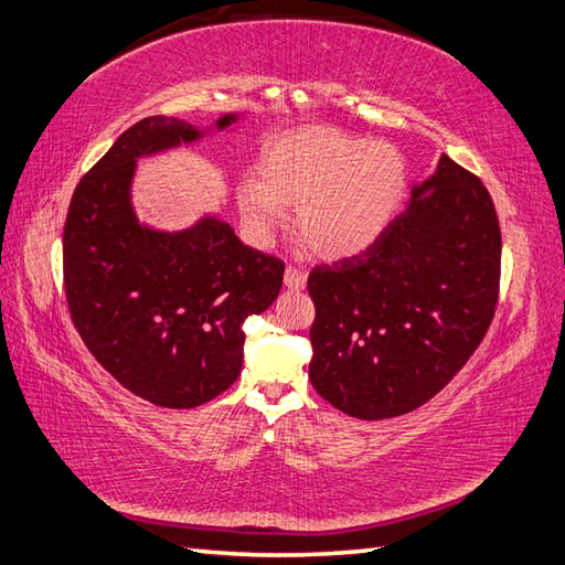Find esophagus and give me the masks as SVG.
<instances>
[{"instance_id":"obj_1","label":"esophagus","mask_w":565,"mask_h":565,"mask_svg":"<svg viewBox=\"0 0 565 565\" xmlns=\"http://www.w3.org/2000/svg\"><path fill=\"white\" fill-rule=\"evenodd\" d=\"M305 282H307V273L302 268H297V266L285 268V285L287 287H292V290H302Z\"/></svg>"}]
</instances>
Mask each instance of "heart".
<instances>
[{"label": "heart", "instance_id": "heart-1", "mask_svg": "<svg viewBox=\"0 0 565 565\" xmlns=\"http://www.w3.org/2000/svg\"><path fill=\"white\" fill-rule=\"evenodd\" d=\"M260 179L236 188L248 232L268 239L297 205V230L326 258L358 256L380 239L404 203L408 167L394 145L329 128L275 137L263 149Z\"/></svg>", "mask_w": 565, "mask_h": 565}]
</instances>
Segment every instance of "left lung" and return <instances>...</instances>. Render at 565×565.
Returning a JSON list of instances; mask_svg holds the SVG:
<instances>
[{"mask_svg": "<svg viewBox=\"0 0 565 565\" xmlns=\"http://www.w3.org/2000/svg\"><path fill=\"white\" fill-rule=\"evenodd\" d=\"M500 246L491 193L443 154L377 242L311 268V386L362 420L404 416L430 401L495 317Z\"/></svg>", "mask_w": 565, "mask_h": 565, "instance_id": "obj_1", "label": "left lung"}]
</instances>
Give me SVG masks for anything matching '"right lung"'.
Wrapping results in <instances>:
<instances>
[{
  "mask_svg": "<svg viewBox=\"0 0 565 565\" xmlns=\"http://www.w3.org/2000/svg\"><path fill=\"white\" fill-rule=\"evenodd\" d=\"M195 137L179 118L135 122L74 188L62 234L74 329L128 392L164 408H195L236 382L242 323L273 305L285 273L278 256L246 246L222 220L179 234L135 220V159Z\"/></svg>",
  "mask_w": 565,
  "mask_h": 565,
  "instance_id": "right-lung-1",
  "label": "right lung"
}]
</instances>
